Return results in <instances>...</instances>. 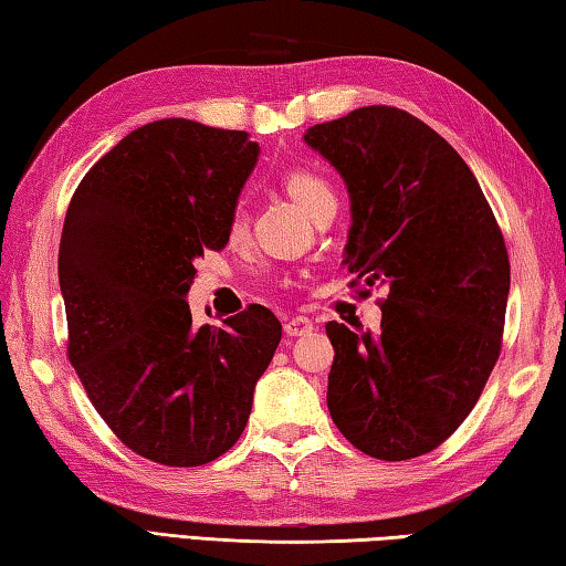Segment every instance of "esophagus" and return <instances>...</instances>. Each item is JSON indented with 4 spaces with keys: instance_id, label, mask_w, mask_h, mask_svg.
<instances>
[{
    "instance_id": "1",
    "label": "esophagus",
    "mask_w": 566,
    "mask_h": 566,
    "mask_svg": "<svg viewBox=\"0 0 566 566\" xmlns=\"http://www.w3.org/2000/svg\"><path fill=\"white\" fill-rule=\"evenodd\" d=\"M283 331L289 338H301V335H311L315 331V325L311 318H303V315H295V318L285 321Z\"/></svg>"
}]
</instances>
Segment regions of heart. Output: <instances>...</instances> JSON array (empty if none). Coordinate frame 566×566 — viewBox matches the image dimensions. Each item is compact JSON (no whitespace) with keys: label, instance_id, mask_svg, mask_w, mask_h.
Wrapping results in <instances>:
<instances>
[{"label":"heart","instance_id":"b5f03b06","mask_svg":"<svg viewBox=\"0 0 566 566\" xmlns=\"http://www.w3.org/2000/svg\"><path fill=\"white\" fill-rule=\"evenodd\" d=\"M283 188H285V193L291 196V201L298 206L308 218L313 213H318L323 206L335 203L333 186L325 181L323 176L313 174V171L289 174L283 181ZM243 226H245V211H243V206H238L231 216V235L241 233Z\"/></svg>","mask_w":566,"mask_h":566}]
</instances>
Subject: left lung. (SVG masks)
<instances>
[{"label": "left lung", "instance_id": "left-lung-1", "mask_svg": "<svg viewBox=\"0 0 566 566\" xmlns=\"http://www.w3.org/2000/svg\"><path fill=\"white\" fill-rule=\"evenodd\" d=\"M303 142L348 186L343 263L390 289L378 333L325 325L331 418L370 458H420L460 428L500 358L502 231L462 156L402 108H355Z\"/></svg>", "mask_w": 566, "mask_h": 566}]
</instances>
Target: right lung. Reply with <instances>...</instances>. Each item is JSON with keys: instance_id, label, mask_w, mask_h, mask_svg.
Masks as SVG:
<instances>
[{"instance_id": "right-lung-1", "label": "right lung", "mask_w": 566, "mask_h": 566, "mask_svg": "<svg viewBox=\"0 0 566 566\" xmlns=\"http://www.w3.org/2000/svg\"><path fill=\"white\" fill-rule=\"evenodd\" d=\"M245 132L161 118L124 136L74 191L59 243L69 360L128 450L198 468L241 438L281 343L263 305L196 328V258L221 251L258 164Z\"/></svg>"}]
</instances>
